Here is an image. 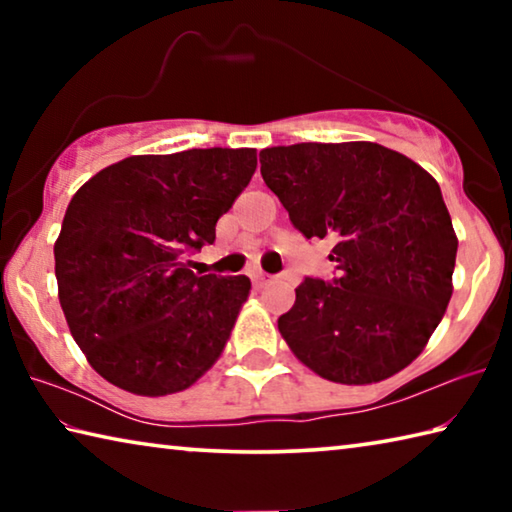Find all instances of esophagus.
I'll use <instances>...</instances> for the list:
<instances>
[{
    "label": "esophagus",
    "mask_w": 512,
    "mask_h": 512,
    "mask_svg": "<svg viewBox=\"0 0 512 512\" xmlns=\"http://www.w3.org/2000/svg\"><path fill=\"white\" fill-rule=\"evenodd\" d=\"M250 277H253V282L259 284V287H262V284H266L268 280H271V275L264 273V271H253V273H250Z\"/></svg>",
    "instance_id": "esophagus-1"
}]
</instances>
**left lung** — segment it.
Wrapping results in <instances>:
<instances>
[{"mask_svg":"<svg viewBox=\"0 0 512 512\" xmlns=\"http://www.w3.org/2000/svg\"><path fill=\"white\" fill-rule=\"evenodd\" d=\"M259 162L302 235L334 241L339 277H307L277 320L291 352L336 384L404 370L454 291L458 239L436 178L375 142L273 146Z\"/></svg>","mask_w":512,"mask_h":512,"instance_id":"1","label":"left lung"}]
</instances>
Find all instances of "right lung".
Instances as JSON below:
<instances>
[{
    "label": "right lung",
    "mask_w": 512,
    "mask_h": 512,
    "mask_svg": "<svg viewBox=\"0 0 512 512\" xmlns=\"http://www.w3.org/2000/svg\"><path fill=\"white\" fill-rule=\"evenodd\" d=\"M257 169L255 149L131 155L74 194L54 246L69 332L99 375L162 397L221 357L250 293L246 275L189 271Z\"/></svg>",
    "instance_id": "right-lung-1"
}]
</instances>
